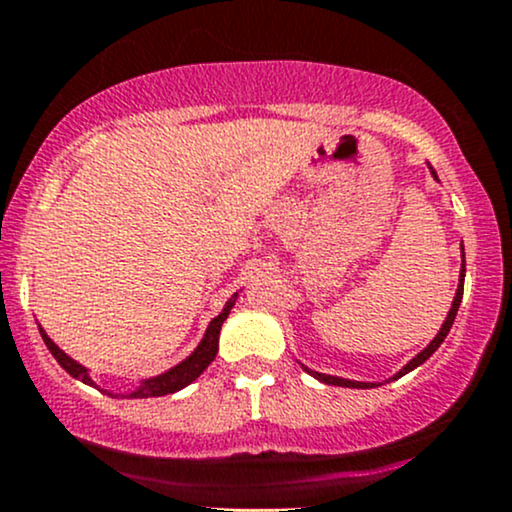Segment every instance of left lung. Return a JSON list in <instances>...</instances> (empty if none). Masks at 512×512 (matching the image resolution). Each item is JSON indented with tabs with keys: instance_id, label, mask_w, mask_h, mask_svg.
Listing matches in <instances>:
<instances>
[{
	"instance_id": "1",
	"label": "left lung",
	"mask_w": 512,
	"mask_h": 512,
	"mask_svg": "<svg viewBox=\"0 0 512 512\" xmlns=\"http://www.w3.org/2000/svg\"><path fill=\"white\" fill-rule=\"evenodd\" d=\"M428 169H430V176H433V179L440 183L438 174H435V169H433V166L428 164ZM464 266H467V263H464V249H462V268H459V283H457L455 300H452V307H450V312H447L445 321H442L440 331L435 333V338H433V341H430L428 346L423 348L421 353L416 355V358H411L409 363H406L404 367H401V370L396 372L394 377H389L387 382H394V380H399V377H404L406 372L416 370L418 365H423V363H426V360L430 358V355H433L435 350L440 348V343L445 341V338H447V333H450V329H452V321H455V317H457L459 302H462V292H464V271H467V268H464ZM297 363H300V360H297ZM300 365H302V363H300ZM302 370H304V372H309V375H312L314 380H319V382H324V384H333V387H350V389H372V387H380V382H358V380H346V377H336V375H326V372H317V370H312V367H307V365H302Z\"/></svg>"
}]
</instances>
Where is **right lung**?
Returning a JSON list of instances; mask_svg holds the SVG:
<instances>
[{"mask_svg":"<svg viewBox=\"0 0 512 512\" xmlns=\"http://www.w3.org/2000/svg\"><path fill=\"white\" fill-rule=\"evenodd\" d=\"M239 292H234V295L225 302L222 312L210 321L208 329H205V333H203V338H200V343L195 346V350L191 355H188V358H183L181 363L169 367V370L159 372V375L145 377V380L137 382V387H132L130 392H111V389H101L99 384L94 382V377H91L89 367H84L82 363H77V360L70 358V355H67L65 350L57 346L53 338L45 333L43 326L38 324V329H40V336H43L45 346H48L50 353H53V358L62 365V370L70 372L74 380L89 384V387H94V389H101L103 394L113 396V399H149V396H166V394L181 392L183 387H188V384L198 380V377L203 375L205 370H208V365L212 363V360H215V355H217V346H220L222 324H225L229 312H232L234 302L239 300Z\"/></svg>","mask_w":512,"mask_h":512,"instance_id":"obj_1","label":"right lung"}]
</instances>
